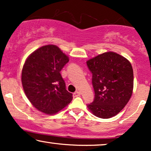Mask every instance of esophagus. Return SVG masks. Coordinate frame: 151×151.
<instances>
[{
	"mask_svg": "<svg viewBox=\"0 0 151 151\" xmlns=\"http://www.w3.org/2000/svg\"><path fill=\"white\" fill-rule=\"evenodd\" d=\"M80 94H81L80 91H75V92L73 93V96L74 97H77V96H79Z\"/></svg>",
	"mask_w": 151,
	"mask_h": 151,
	"instance_id": "esophagus-1",
	"label": "esophagus"
}]
</instances>
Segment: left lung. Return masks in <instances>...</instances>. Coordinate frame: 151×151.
<instances>
[{
	"instance_id": "1",
	"label": "left lung",
	"mask_w": 151,
	"mask_h": 151,
	"mask_svg": "<svg viewBox=\"0 0 151 151\" xmlns=\"http://www.w3.org/2000/svg\"><path fill=\"white\" fill-rule=\"evenodd\" d=\"M92 73L94 100L87 105L93 115L109 119L117 115L129 101L133 89L131 62L114 52H106L86 61Z\"/></svg>"
}]
</instances>
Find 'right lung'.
Segmentation results:
<instances>
[{"label": "right lung", "instance_id": "add662e5", "mask_svg": "<svg viewBox=\"0 0 151 151\" xmlns=\"http://www.w3.org/2000/svg\"><path fill=\"white\" fill-rule=\"evenodd\" d=\"M69 60L55 45L40 47L26 59L21 74L22 88L32 105L40 111L53 115L72 101V93L66 89L60 74Z\"/></svg>", "mask_w": 151, "mask_h": 151}]
</instances>
